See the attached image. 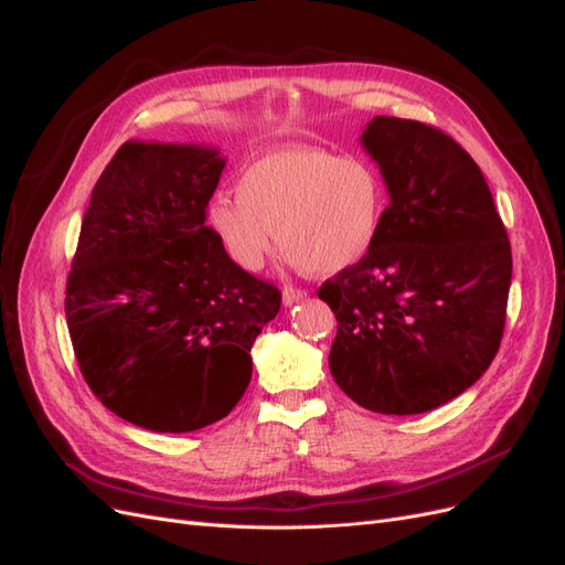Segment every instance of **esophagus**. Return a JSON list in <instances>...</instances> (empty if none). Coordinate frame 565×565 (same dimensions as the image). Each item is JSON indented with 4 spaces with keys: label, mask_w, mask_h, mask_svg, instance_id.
I'll return each instance as SVG.
<instances>
[{
    "label": "esophagus",
    "mask_w": 565,
    "mask_h": 565,
    "mask_svg": "<svg viewBox=\"0 0 565 565\" xmlns=\"http://www.w3.org/2000/svg\"><path fill=\"white\" fill-rule=\"evenodd\" d=\"M303 297H306V289H303V287L287 285V287L282 289V301H285V306H292V303L301 301Z\"/></svg>",
    "instance_id": "34e87169"
}]
</instances>
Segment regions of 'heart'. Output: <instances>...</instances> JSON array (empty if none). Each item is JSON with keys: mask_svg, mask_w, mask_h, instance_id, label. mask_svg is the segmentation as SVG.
<instances>
[{"mask_svg": "<svg viewBox=\"0 0 565 565\" xmlns=\"http://www.w3.org/2000/svg\"><path fill=\"white\" fill-rule=\"evenodd\" d=\"M388 207L386 183L361 158L313 146H285L254 160L237 181V200L210 204L207 224L228 259L259 270L276 245L318 276L363 262Z\"/></svg>", "mask_w": 565, "mask_h": 565, "instance_id": "b5f03b06", "label": "heart"}]
</instances>
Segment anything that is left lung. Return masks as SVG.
I'll return each instance as SVG.
<instances>
[{
    "mask_svg": "<svg viewBox=\"0 0 565 565\" xmlns=\"http://www.w3.org/2000/svg\"><path fill=\"white\" fill-rule=\"evenodd\" d=\"M363 146L391 202L365 259L318 289L337 318L330 372L372 413L417 415L457 398L498 355L511 245L481 169L452 136L380 115Z\"/></svg>",
    "mask_w": 565,
    "mask_h": 565,
    "instance_id": "obj_1",
    "label": "left lung"
}]
</instances>
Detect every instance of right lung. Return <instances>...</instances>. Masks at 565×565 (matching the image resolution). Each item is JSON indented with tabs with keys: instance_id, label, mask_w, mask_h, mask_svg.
<instances>
[{
	"instance_id": "right-lung-1",
	"label": "right lung",
	"mask_w": 565,
	"mask_h": 565,
	"mask_svg": "<svg viewBox=\"0 0 565 565\" xmlns=\"http://www.w3.org/2000/svg\"><path fill=\"white\" fill-rule=\"evenodd\" d=\"M224 160L204 146H119L92 191L65 285L84 382L117 417L162 434L224 419L280 289L237 268L207 226Z\"/></svg>"
}]
</instances>
